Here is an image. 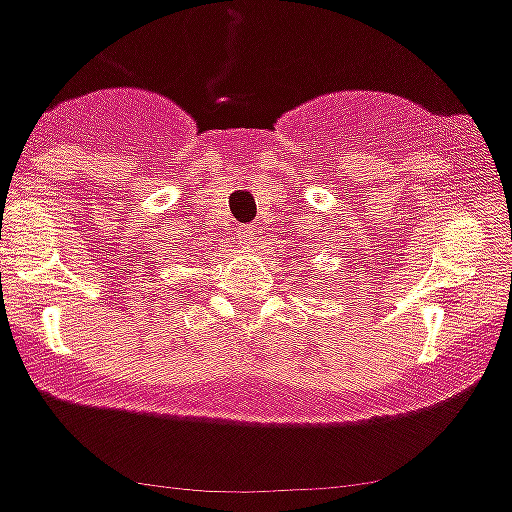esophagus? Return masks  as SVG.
I'll use <instances>...</instances> for the list:
<instances>
[{
  "label": "esophagus",
  "mask_w": 512,
  "mask_h": 512,
  "mask_svg": "<svg viewBox=\"0 0 512 512\" xmlns=\"http://www.w3.org/2000/svg\"><path fill=\"white\" fill-rule=\"evenodd\" d=\"M239 239H242V244H252L257 239V228H242V231H239Z\"/></svg>",
  "instance_id": "esophagus-1"
}]
</instances>
